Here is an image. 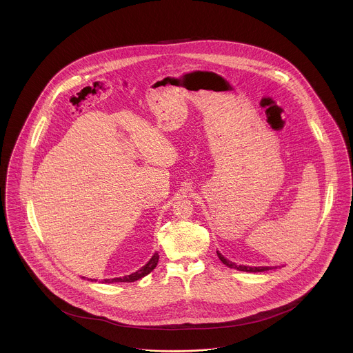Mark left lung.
Instances as JSON below:
<instances>
[{"mask_svg": "<svg viewBox=\"0 0 353 353\" xmlns=\"http://www.w3.org/2000/svg\"><path fill=\"white\" fill-rule=\"evenodd\" d=\"M217 255H219V258L221 259V262L224 263V265H227L228 268H231V269H236V270H242V272H254V273H256V272H265V270H269L270 268L269 266H255V268H252V266H243V265H235L234 262H231V261H228V259H225L220 252H217Z\"/></svg>", "mask_w": 353, "mask_h": 353, "instance_id": "1", "label": "left lung"}]
</instances>
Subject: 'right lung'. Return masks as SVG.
I'll list each match as a JSON object with an SVG mask.
<instances>
[{"label": "right lung", "mask_w": 353, "mask_h": 353, "mask_svg": "<svg viewBox=\"0 0 353 353\" xmlns=\"http://www.w3.org/2000/svg\"><path fill=\"white\" fill-rule=\"evenodd\" d=\"M157 261H159V254L154 252L153 256L150 259V262L143 266L140 270H137L136 273H132L129 276H125V277H117V279H110V280H104V283H133V281H137L140 279H143L144 276L150 274L152 270L156 268L157 265Z\"/></svg>", "instance_id": "add662e5"}]
</instances>
